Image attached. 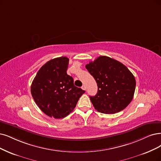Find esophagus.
<instances>
[{
	"label": "esophagus",
	"instance_id": "34e87169",
	"mask_svg": "<svg viewBox=\"0 0 161 161\" xmlns=\"http://www.w3.org/2000/svg\"><path fill=\"white\" fill-rule=\"evenodd\" d=\"M81 89H82V90H86V86H85V85H83L82 87H81Z\"/></svg>",
	"mask_w": 161,
	"mask_h": 161
}]
</instances>
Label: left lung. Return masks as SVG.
Listing matches in <instances>:
<instances>
[{"label":"left lung","instance_id":"8db88e82","mask_svg":"<svg viewBox=\"0 0 161 161\" xmlns=\"http://www.w3.org/2000/svg\"><path fill=\"white\" fill-rule=\"evenodd\" d=\"M86 68L97 84V94L90 96L95 109L102 114H114L127 107L134 96L136 81L125 65L101 56Z\"/></svg>","mask_w":161,"mask_h":161}]
</instances>
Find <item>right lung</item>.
<instances>
[{
	"mask_svg": "<svg viewBox=\"0 0 161 161\" xmlns=\"http://www.w3.org/2000/svg\"><path fill=\"white\" fill-rule=\"evenodd\" d=\"M69 59L59 57L47 62L39 69L31 85L35 103L44 114L55 119L68 115L85 91L74 84L67 74Z\"/></svg>",
	"mask_w": 161,
	"mask_h": 161,
	"instance_id": "right-lung-1",
	"label": "right lung"
}]
</instances>
